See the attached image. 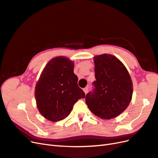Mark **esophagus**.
I'll return each mask as SVG.
<instances>
[{
  "mask_svg": "<svg viewBox=\"0 0 158 158\" xmlns=\"http://www.w3.org/2000/svg\"><path fill=\"white\" fill-rule=\"evenodd\" d=\"M83 91H84V93L85 94H87V93H88V91H89V90H88V88L87 87H85V88H84L83 89Z\"/></svg>",
  "mask_w": 158,
  "mask_h": 158,
  "instance_id": "34e87169",
  "label": "esophagus"
}]
</instances>
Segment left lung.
Returning a JSON list of instances; mask_svg holds the SVG:
<instances>
[{
    "mask_svg": "<svg viewBox=\"0 0 158 158\" xmlns=\"http://www.w3.org/2000/svg\"><path fill=\"white\" fill-rule=\"evenodd\" d=\"M94 91L88 93L85 102L89 110L103 119L115 118L130 103L133 83L126 67L115 56L103 54L94 57Z\"/></svg>",
    "mask_w": 158,
    "mask_h": 158,
    "instance_id": "left-lung-1",
    "label": "left lung"
}]
</instances>
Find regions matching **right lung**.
I'll use <instances>...</instances> for the list:
<instances>
[{"mask_svg": "<svg viewBox=\"0 0 158 158\" xmlns=\"http://www.w3.org/2000/svg\"><path fill=\"white\" fill-rule=\"evenodd\" d=\"M73 69V62L60 56L52 59L40 74L35 95L40 114L47 119L58 121L66 118L74 104L85 96L78 86Z\"/></svg>", "mask_w": 158, "mask_h": 158, "instance_id": "right-lung-1", "label": "right lung"}]
</instances>
